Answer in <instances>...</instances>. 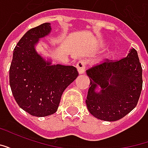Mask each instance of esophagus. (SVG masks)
Instances as JSON below:
<instances>
[{
    "label": "esophagus",
    "instance_id": "esophagus-1",
    "mask_svg": "<svg viewBox=\"0 0 148 148\" xmlns=\"http://www.w3.org/2000/svg\"><path fill=\"white\" fill-rule=\"evenodd\" d=\"M76 67H77L78 74H83L84 72H85V68H86V62L84 61V60L79 61L77 63V65H76Z\"/></svg>",
    "mask_w": 148,
    "mask_h": 148
}]
</instances>
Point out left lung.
<instances>
[{"instance_id": "8db88e82", "label": "left lung", "mask_w": 148, "mask_h": 148, "mask_svg": "<svg viewBox=\"0 0 148 148\" xmlns=\"http://www.w3.org/2000/svg\"><path fill=\"white\" fill-rule=\"evenodd\" d=\"M90 80L87 109L93 116L116 121L136 106L142 86V66L137 51L131 49L127 57L109 61L86 71Z\"/></svg>"}]
</instances>
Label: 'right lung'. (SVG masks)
I'll list each match as a JSON object with an SVG mask.
<instances>
[{
	"label": "right lung",
	"instance_id": "right-lung-1",
	"mask_svg": "<svg viewBox=\"0 0 148 148\" xmlns=\"http://www.w3.org/2000/svg\"><path fill=\"white\" fill-rule=\"evenodd\" d=\"M51 32L50 23L27 31L15 47L9 69V84L18 106L38 117L57 111L63 91L78 75L73 66L52 64L36 51L39 39Z\"/></svg>",
	"mask_w": 148,
	"mask_h": 148
}]
</instances>
